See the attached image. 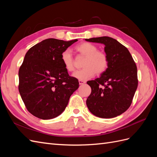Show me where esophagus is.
<instances>
[{
  "label": "esophagus",
  "mask_w": 157,
  "mask_h": 157,
  "mask_svg": "<svg viewBox=\"0 0 157 157\" xmlns=\"http://www.w3.org/2000/svg\"><path fill=\"white\" fill-rule=\"evenodd\" d=\"M78 82H79V84H80V85H82V84L86 83V81H84V80H78Z\"/></svg>",
  "instance_id": "esophagus-1"
}]
</instances>
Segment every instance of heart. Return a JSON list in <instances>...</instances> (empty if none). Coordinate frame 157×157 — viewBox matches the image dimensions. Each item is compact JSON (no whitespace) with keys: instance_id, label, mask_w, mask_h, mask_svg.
I'll list each match as a JSON object with an SVG mask.
<instances>
[{"instance_id":"b5f03b06","label":"heart","mask_w":157,"mask_h":157,"mask_svg":"<svg viewBox=\"0 0 157 157\" xmlns=\"http://www.w3.org/2000/svg\"><path fill=\"white\" fill-rule=\"evenodd\" d=\"M76 50L86 57L83 69L76 71L73 77L81 80L91 78L95 74L101 75L107 70L109 65L107 56L103 52L98 51L96 46L90 42H82L76 46ZM61 60L65 69L69 72L74 71V58L69 50H64L61 54Z\"/></svg>"}]
</instances>
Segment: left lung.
<instances>
[{
	"mask_svg": "<svg viewBox=\"0 0 157 157\" xmlns=\"http://www.w3.org/2000/svg\"><path fill=\"white\" fill-rule=\"evenodd\" d=\"M105 45L109 59L107 70L101 77L87 84L92 92L86 105L95 116L116 117L130 107L138 84L137 67L130 52L117 40L109 36L85 39Z\"/></svg>",
	"mask_w": 157,
	"mask_h": 157,
	"instance_id": "8db88e82",
	"label": "left lung"
}]
</instances>
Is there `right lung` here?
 <instances>
[{"mask_svg":"<svg viewBox=\"0 0 157 157\" xmlns=\"http://www.w3.org/2000/svg\"><path fill=\"white\" fill-rule=\"evenodd\" d=\"M78 40L48 39L27 51L19 70V92L30 113L43 120L63 112L79 86L61 62V54Z\"/></svg>","mask_w":157,"mask_h":157,"instance_id":"add662e5","label":"right lung"}]
</instances>
